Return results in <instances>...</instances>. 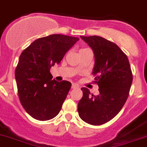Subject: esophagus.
<instances>
[{
    "mask_svg": "<svg viewBox=\"0 0 147 147\" xmlns=\"http://www.w3.org/2000/svg\"><path fill=\"white\" fill-rule=\"evenodd\" d=\"M79 88V86L78 85V84H76V83H73V84L72 85V88H74V89H75V88Z\"/></svg>",
    "mask_w": 147,
    "mask_h": 147,
    "instance_id": "1",
    "label": "esophagus"
}]
</instances>
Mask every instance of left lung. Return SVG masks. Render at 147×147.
Returning a JSON list of instances; mask_svg holds the SVG:
<instances>
[{"instance_id": "left-lung-1", "label": "left lung", "mask_w": 147, "mask_h": 147, "mask_svg": "<svg viewBox=\"0 0 147 147\" xmlns=\"http://www.w3.org/2000/svg\"><path fill=\"white\" fill-rule=\"evenodd\" d=\"M94 54L93 75L99 94L94 96L81 88L83 97L78 105L79 116L92 125L108 122L118 114L129 95L133 75L127 56L115 43L101 36H80Z\"/></svg>"}]
</instances>
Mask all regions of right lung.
<instances>
[{
  "label": "right lung",
  "mask_w": 147,
  "mask_h": 147,
  "mask_svg": "<svg viewBox=\"0 0 147 147\" xmlns=\"http://www.w3.org/2000/svg\"><path fill=\"white\" fill-rule=\"evenodd\" d=\"M79 38L52 34L33 42L22 51L15 69L20 101L35 119L47 121L57 116L72 83L52 80L51 67L60 64Z\"/></svg>",
  "instance_id": "right-lung-1"
}]
</instances>
